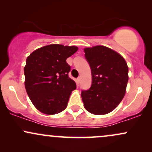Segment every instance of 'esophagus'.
Returning a JSON list of instances; mask_svg holds the SVG:
<instances>
[{"instance_id": "obj_1", "label": "esophagus", "mask_w": 152, "mask_h": 152, "mask_svg": "<svg viewBox=\"0 0 152 152\" xmlns=\"http://www.w3.org/2000/svg\"><path fill=\"white\" fill-rule=\"evenodd\" d=\"M77 80H78V82H80V81H81V77H80V76H79V77H78Z\"/></svg>"}]
</instances>
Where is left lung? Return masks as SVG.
<instances>
[{
  "label": "left lung",
  "mask_w": 152,
  "mask_h": 152,
  "mask_svg": "<svg viewBox=\"0 0 152 152\" xmlns=\"http://www.w3.org/2000/svg\"><path fill=\"white\" fill-rule=\"evenodd\" d=\"M91 68L92 83L81 91L85 109L96 115L106 114L116 108L126 93L129 68L120 54L96 46L84 49Z\"/></svg>",
  "instance_id": "8db88e82"
}]
</instances>
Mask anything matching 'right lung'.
<instances>
[{
  "label": "right lung",
  "mask_w": 152,
  "mask_h": 152,
  "mask_svg": "<svg viewBox=\"0 0 152 152\" xmlns=\"http://www.w3.org/2000/svg\"><path fill=\"white\" fill-rule=\"evenodd\" d=\"M76 46L51 44L34 50L24 67L26 90L38 111L56 114L66 109L76 84L69 78L66 59L77 51Z\"/></svg>",
  "instance_id": "right-lung-1"
}]
</instances>
